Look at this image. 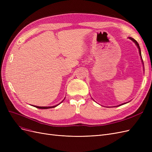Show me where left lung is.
Masks as SVG:
<instances>
[{
	"instance_id": "left-lung-1",
	"label": "left lung",
	"mask_w": 152,
	"mask_h": 152,
	"mask_svg": "<svg viewBox=\"0 0 152 152\" xmlns=\"http://www.w3.org/2000/svg\"><path fill=\"white\" fill-rule=\"evenodd\" d=\"M129 38L131 40H132L133 42H134L136 44V45L137 46V48H138V49H139V52H140V56H141V49H140V45H139V44L137 43V41L135 40V39H134L133 38H132V37H129ZM141 60H142V63H143V61H142V58H141ZM125 104V103H123V104H121V105H122V104ZM121 105H118V106H121Z\"/></svg>"
}]
</instances>
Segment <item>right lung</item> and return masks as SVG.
Listing matches in <instances>:
<instances>
[{
    "label": "right lung",
    "instance_id": "add662e5",
    "mask_svg": "<svg viewBox=\"0 0 152 152\" xmlns=\"http://www.w3.org/2000/svg\"><path fill=\"white\" fill-rule=\"evenodd\" d=\"M63 101H64V99H63ZM63 101H62V102H63ZM60 103H59V104H60ZM58 104H57V105H56V106H53V107H37V106H34V107H36V108H40V109H48V108H51L56 107H57V106H58Z\"/></svg>",
    "mask_w": 152,
    "mask_h": 152
}]
</instances>
